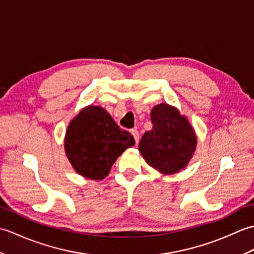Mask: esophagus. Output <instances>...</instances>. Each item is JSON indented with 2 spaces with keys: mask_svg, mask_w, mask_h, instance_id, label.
<instances>
[{
  "mask_svg": "<svg viewBox=\"0 0 254 254\" xmlns=\"http://www.w3.org/2000/svg\"><path fill=\"white\" fill-rule=\"evenodd\" d=\"M131 134L133 135L134 139H135V143H138V138H139V133L137 132V130H131Z\"/></svg>",
  "mask_w": 254,
  "mask_h": 254,
  "instance_id": "34e87169",
  "label": "esophagus"
}]
</instances>
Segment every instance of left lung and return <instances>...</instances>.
Segmentation results:
<instances>
[{
	"label": "left lung",
	"instance_id": "obj_1",
	"mask_svg": "<svg viewBox=\"0 0 254 254\" xmlns=\"http://www.w3.org/2000/svg\"><path fill=\"white\" fill-rule=\"evenodd\" d=\"M153 128L144 133L138 149L145 161L164 175L186 168L195 152L197 136L188 118L165 102L150 112Z\"/></svg>",
	"mask_w": 254,
	"mask_h": 254
}]
</instances>
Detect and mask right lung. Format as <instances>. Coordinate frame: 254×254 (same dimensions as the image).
Returning a JSON list of instances; mask_svg holds the SVG:
<instances>
[{"label":"right lung","mask_w":254,"mask_h":254,"mask_svg":"<svg viewBox=\"0 0 254 254\" xmlns=\"http://www.w3.org/2000/svg\"><path fill=\"white\" fill-rule=\"evenodd\" d=\"M135 145L104 108L84 107L67 126L64 149L73 169L90 180H102L124 150Z\"/></svg>","instance_id":"obj_1"}]
</instances>
